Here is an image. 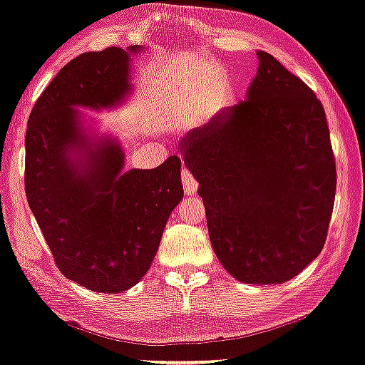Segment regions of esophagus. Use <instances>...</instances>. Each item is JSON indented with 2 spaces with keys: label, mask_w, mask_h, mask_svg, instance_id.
I'll return each mask as SVG.
<instances>
[{
  "label": "esophagus",
  "mask_w": 365,
  "mask_h": 365,
  "mask_svg": "<svg viewBox=\"0 0 365 365\" xmlns=\"http://www.w3.org/2000/svg\"><path fill=\"white\" fill-rule=\"evenodd\" d=\"M182 183L185 187V192H187L188 195H193L198 190L197 178H195L192 175V172H190L188 168H185V167L182 168Z\"/></svg>",
  "instance_id": "esophagus-1"
}]
</instances>
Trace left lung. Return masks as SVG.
<instances>
[{"label": "left lung", "mask_w": 365, "mask_h": 365, "mask_svg": "<svg viewBox=\"0 0 365 365\" xmlns=\"http://www.w3.org/2000/svg\"><path fill=\"white\" fill-rule=\"evenodd\" d=\"M257 57L246 100L190 130L180 150L222 267L244 284L272 285L322 252L336 162L314 91L270 53Z\"/></svg>", "instance_id": "1"}]
</instances>
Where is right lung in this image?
Returning <instances> with one entry per match:
<instances>
[{
    "label": "right lung",
    "mask_w": 365,
    "mask_h": 365,
    "mask_svg": "<svg viewBox=\"0 0 365 365\" xmlns=\"http://www.w3.org/2000/svg\"><path fill=\"white\" fill-rule=\"evenodd\" d=\"M129 52H86L61 68L32 108L24 187L58 270L88 290L118 293L149 270L173 208L183 198L182 160L123 172L113 140L90 144L73 106L108 108L129 91ZM84 157L74 162L69 150Z\"/></svg>",
    "instance_id": "add662e5"
}]
</instances>
